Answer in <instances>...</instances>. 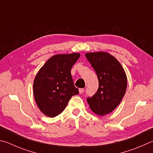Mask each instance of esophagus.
I'll use <instances>...</instances> for the list:
<instances>
[{
  "label": "esophagus",
  "instance_id": "34e87169",
  "mask_svg": "<svg viewBox=\"0 0 153 153\" xmlns=\"http://www.w3.org/2000/svg\"><path fill=\"white\" fill-rule=\"evenodd\" d=\"M79 93H81H81H83L84 92V91H85V89H82V88H81V89H79Z\"/></svg>",
  "mask_w": 153,
  "mask_h": 153
}]
</instances>
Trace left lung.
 <instances>
[{"instance_id":"left-lung-1","label":"left lung","mask_w":153,"mask_h":153,"mask_svg":"<svg viewBox=\"0 0 153 153\" xmlns=\"http://www.w3.org/2000/svg\"><path fill=\"white\" fill-rule=\"evenodd\" d=\"M85 56L99 80L97 92L87 99V102L94 113L104 116L114 111L124 97L127 87L126 74L119 62L108 53H87Z\"/></svg>"}]
</instances>
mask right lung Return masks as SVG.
I'll use <instances>...</instances> for the list:
<instances>
[{
	"label": "right lung",
	"mask_w": 153,
	"mask_h": 153,
	"mask_svg": "<svg viewBox=\"0 0 153 153\" xmlns=\"http://www.w3.org/2000/svg\"><path fill=\"white\" fill-rule=\"evenodd\" d=\"M80 53L52 56L37 72L33 95L39 109L45 116L56 117L62 112L73 95L79 94L71 76V68Z\"/></svg>",
	"instance_id": "1"
}]
</instances>
